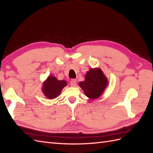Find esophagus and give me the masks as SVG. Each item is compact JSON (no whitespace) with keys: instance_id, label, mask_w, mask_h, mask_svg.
Returning a JSON list of instances; mask_svg holds the SVG:
<instances>
[{"instance_id":"obj_1","label":"esophagus","mask_w":153,"mask_h":153,"mask_svg":"<svg viewBox=\"0 0 153 153\" xmlns=\"http://www.w3.org/2000/svg\"><path fill=\"white\" fill-rule=\"evenodd\" d=\"M70 85L71 87H75L76 85V79H72L70 82Z\"/></svg>"}]
</instances>
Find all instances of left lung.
Segmentation results:
<instances>
[{
  "label": "left lung",
  "instance_id": "obj_1",
  "mask_svg": "<svg viewBox=\"0 0 153 153\" xmlns=\"http://www.w3.org/2000/svg\"><path fill=\"white\" fill-rule=\"evenodd\" d=\"M107 85L108 79L99 68L90 69L85 75V81L79 83V86L91 99L99 98Z\"/></svg>",
  "mask_w": 153,
  "mask_h": 153
}]
</instances>
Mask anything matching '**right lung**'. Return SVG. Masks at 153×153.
<instances>
[{"label": "right lung", "mask_w": 153, "mask_h": 153, "mask_svg": "<svg viewBox=\"0 0 153 153\" xmlns=\"http://www.w3.org/2000/svg\"><path fill=\"white\" fill-rule=\"evenodd\" d=\"M66 85V81L58 80L56 77L51 76L43 83L42 91L48 99H53L60 95L62 90Z\"/></svg>", "instance_id": "add662e5"}]
</instances>
